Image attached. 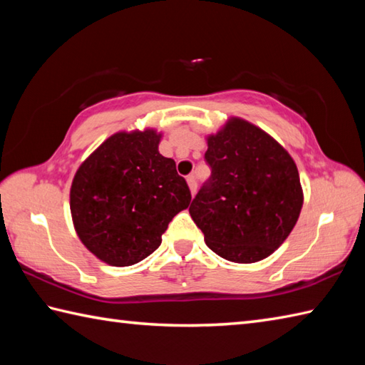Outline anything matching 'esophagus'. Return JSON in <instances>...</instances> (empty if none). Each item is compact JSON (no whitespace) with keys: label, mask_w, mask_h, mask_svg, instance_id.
I'll use <instances>...</instances> for the list:
<instances>
[{"label":"esophagus","mask_w":365,"mask_h":365,"mask_svg":"<svg viewBox=\"0 0 365 365\" xmlns=\"http://www.w3.org/2000/svg\"><path fill=\"white\" fill-rule=\"evenodd\" d=\"M187 182H188V187H190L191 195L195 196V195H196V190H197V182H196L195 175H188V177H187Z\"/></svg>","instance_id":"34e87169"}]
</instances>
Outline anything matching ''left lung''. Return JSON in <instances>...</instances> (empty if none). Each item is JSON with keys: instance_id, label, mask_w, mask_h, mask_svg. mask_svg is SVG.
I'll list each match as a JSON object with an SVG mask.
<instances>
[{"instance_id": "obj_1", "label": "left lung", "mask_w": 365, "mask_h": 365, "mask_svg": "<svg viewBox=\"0 0 365 365\" xmlns=\"http://www.w3.org/2000/svg\"><path fill=\"white\" fill-rule=\"evenodd\" d=\"M207 145L212 177L192 199V221L220 257L267 259L299 218L304 195L297 165L273 136L242 118L227 119Z\"/></svg>"}]
</instances>
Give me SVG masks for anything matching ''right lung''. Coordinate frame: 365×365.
Instances as JSON below:
<instances>
[{"mask_svg":"<svg viewBox=\"0 0 365 365\" xmlns=\"http://www.w3.org/2000/svg\"><path fill=\"white\" fill-rule=\"evenodd\" d=\"M155 128L118 131L76 169L71 213L81 243L111 267H130L161 245L191 192Z\"/></svg>","mask_w":365,"mask_h":365,"instance_id":"1","label":"right lung"}]
</instances>
